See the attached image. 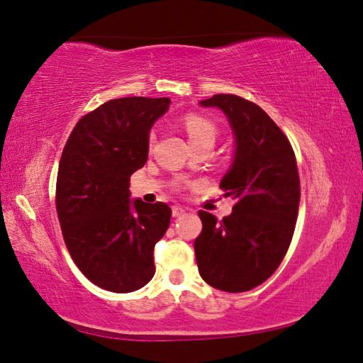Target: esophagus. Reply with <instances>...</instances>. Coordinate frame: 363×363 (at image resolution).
<instances>
[{
	"label": "esophagus",
	"instance_id": "obj_1",
	"mask_svg": "<svg viewBox=\"0 0 363 363\" xmlns=\"http://www.w3.org/2000/svg\"><path fill=\"white\" fill-rule=\"evenodd\" d=\"M184 213H186V210H184L182 206H179V205H174V206H173V216H174V218L182 216Z\"/></svg>",
	"mask_w": 363,
	"mask_h": 363
}]
</instances>
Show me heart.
I'll list each match as a JSON object with an SVG mask.
<instances>
[{
  "label": "heart",
  "mask_w": 363,
  "mask_h": 363,
  "mask_svg": "<svg viewBox=\"0 0 363 363\" xmlns=\"http://www.w3.org/2000/svg\"><path fill=\"white\" fill-rule=\"evenodd\" d=\"M184 128L189 136V140L192 145L199 144H214L218 139V126L214 125L211 120L205 118V116L189 113L184 116ZM153 140V134L150 136V143Z\"/></svg>",
  "instance_id": "obj_1"
}]
</instances>
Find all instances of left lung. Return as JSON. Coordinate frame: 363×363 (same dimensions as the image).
I'll return each instance as SVG.
<instances>
[{"mask_svg":"<svg viewBox=\"0 0 363 363\" xmlns=\"http://www.w3.org/2000/svg\"><path fill=\"white\" fill-rule=\"evenodd\" d=\"M223 110L235 136V157L219 187L235 199L230 216L203 224L194 248L199 272L220 291L253 290L272 275L290 247L299 208V174L293 147L275 121L235 94L200 102Z\"/></svg>","mask_w":363,"mask_h":363,"instance_id":"1","label":"left lung"}]
</instances>
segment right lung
I'll return each mask as SVG.
<instances>
[{"mask_svg":"<svg viewBox=\"0 0 363 363\" xmlns=\"http://www.w3.org/2000/svg\"><path fill=\"white\" fill-rule=\"evenodd\" d=\"M168 97H120L86 113L59 162L56 210L73 262L94 285L131 293L149 284L153 247L169 227L167 203L130 200L149 153V131Z\"/></svg>","mask_w":363,"mask_h":363,"instance_id":"1","label":"right lung"}]
</instances>
